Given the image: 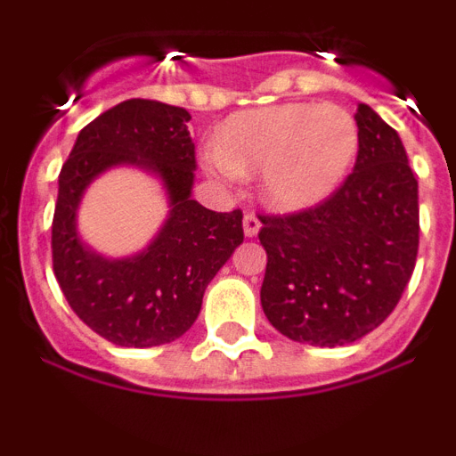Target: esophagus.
<instances>
[{
	"instance_id": "34e87169",
	"label": "esophagus",
	"mask_w": 456,
	"mask_h": 456,
	"mask_svg": "<svg viewBox=\"0 0 456 456\" xmlns=\"http://www.w3.org/2000/svg\"><path fill=\"white\" fill-rule=\"evenodd\" d=\"M257 231H260V219H257L253 212H247V215H244V235L256 237Z\"/></svg>"
}]
</instances>
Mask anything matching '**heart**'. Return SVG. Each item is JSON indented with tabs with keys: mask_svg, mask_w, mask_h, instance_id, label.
<instances>
[{
	"mask_svg": "<svg viewBox=\"0 0 456 456\" xmlns=\"http://www.w3.org/2000/svg\"><path fill=\"white\" fill-rule=\"evenodd\" d=\"M356 155L358 125L345 109L288 102L231 116L216 136L209 167L228 178L263 173L265 200L297 212L329 199Z\"/></svg>",
	"mask_w": 456,
	"mask_h": 456,
	"instance_id": "obj_1",
	"label": "heart"
}]
</instances>
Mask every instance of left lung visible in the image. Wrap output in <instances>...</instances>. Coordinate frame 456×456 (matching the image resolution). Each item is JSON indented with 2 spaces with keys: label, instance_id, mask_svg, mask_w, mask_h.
I'll use <instances>...</instances> for the list:
<instances>
[{
  "label": "left lung",
  "instance_id": "obj_1",
  "mask_svg": "<svg viewBox=\"0 0 456 456\" xmlns=\"http://www.w3.org/2000/svg\"><path fill=\"white\" fill-rule=\"evenodd\" d=\"M358 155L320 205L260 215L267 251L260 301L294 342L342 347L374 331L402 299L418 256V180L400 134L358 104Z\"/></svg>",
  "mask_w": 456,
  "mask_h": 456
}]
</instances>
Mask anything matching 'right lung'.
Instances as JSON below:
<instances>
[{"mask_svg": "<svg viewBox=\"0 0 456 456\" xmlns=\"http://www.w3.org/2000/svg\"><path fill=\"white\" fill-rule=\"evenodd\" d=\"M187 109L132 98L79 132L59 173L52 265L79 320L120 347H157L189 331L205 288L244 241L241 209L212 212L191 199L196 152ZM111 166L155 172L169 193V219L151 247L111 261L77 235L83 189Z\"/></svg>", "mask_w": 456, "mask_h": 456, "instance_id": "1", "label": "right lung"}]
</instances>
